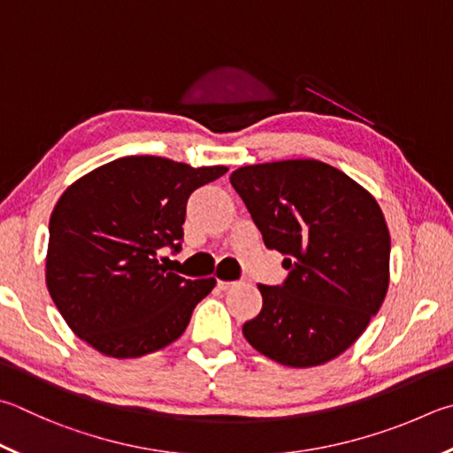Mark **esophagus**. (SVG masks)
Listing matches in <instances>:
<instances>
[{"mask_svg":"<svg viewBox=\"0 0 453 453\" xmlns=\"http://www.w3.org/2000/svg\"><path fill=\"white\" fill-rule=\"evenodd\" d=\"M235 285H237V281H221V279H219V281H218V287H219L221 291H227V289H232V287H235Z\"/></svg>","mask_w":453,"mask_h":453,"instance_id":"obj_1","label":"esophagus"}]
</instances>
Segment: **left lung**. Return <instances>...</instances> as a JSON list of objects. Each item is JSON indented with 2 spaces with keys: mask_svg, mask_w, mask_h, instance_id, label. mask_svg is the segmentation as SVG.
I'll list each match as a JSON object with an SVG mask.
<instances>
[{
  "mask_svg": "<svg viewBox=\"0 0 453 453\" xmlns=\"http://www.w3.org/2000/svg\"><path fill=\"white\" fill-rule=\"evenodd\" d=\"M269 250L285 255L283 285H259L263 307L243 325L255 350L293 368L325 365L365 333L390 281V234L380 205L319 160L232 172Z\"/></svg>",
  "mask_w": 453,
  "mask_h": 453,
  "instance_id": "left-lung-1",
  "label": "left lung"
}]
</instances>
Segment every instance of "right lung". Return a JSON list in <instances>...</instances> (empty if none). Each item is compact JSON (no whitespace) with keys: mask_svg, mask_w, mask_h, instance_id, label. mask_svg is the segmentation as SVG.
Returning <instances> with one entry per match:
<instances>
[{"mask_svg":"<svg viewBox=\"0 0 453 453\" xmlns=\"http://www.w3.org/2000/svg\"><path fill=\"white\" fill-rule=\"evenodd\" d=\"M226 172L125 156L63 192L49 219L45 279L79 339L106 357L136 358L186 331L216 279L172 273L158 251H180L188 198Z\"/></svg>","mask_w":453,"mask_h":453,"instance_id":"add662e5","label":"right lung"}]
</instances>
